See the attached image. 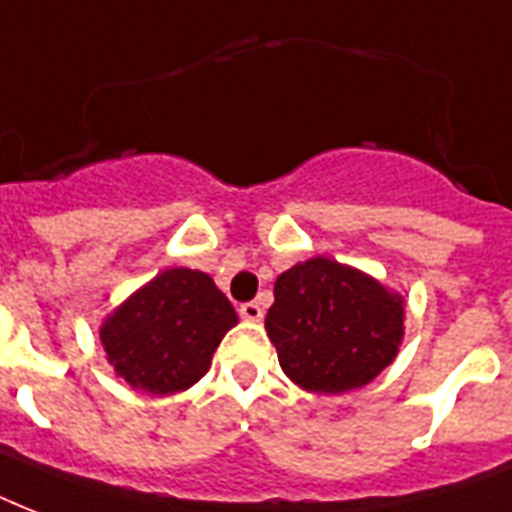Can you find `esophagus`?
Segmentation results:
<instances>
[{"label": "esophagus", "mask_w": 512, "mask_h": 512, "mask_svg": "<svg viewBox=\"0 0 512 512\" xmlns=\"http://www.w3.org/2000/svg\"><path fill=\"white\" fill-rule=\"evenodd\" d=\"M240 315H243V320L259 323L264 318V310H261L259 301H245V304H240Z\"/></svg>", "instance_id": "34e87169"}]
</instances>
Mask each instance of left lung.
<instances>
[{
    "mask_svg": "<svg viewBox=\"0 0 512 512\" xmlns=\"http://www.w3.org/2000/svg\"><path fill=\"white\" fill-rule=\"evenodd\" d=\"M403 296L334 259L299 261L275 280L267 336L301 390H358L390 366L403 342Z\"/></svg>",
    "mask_w": 512,
    "mask_h": 512,
    "instance_id": "left-lung-1",
    "label": "left lung"
}]
</instances>
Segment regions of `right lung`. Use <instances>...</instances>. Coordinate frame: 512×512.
Segmentation results:
<instances>
[{
  "label": "right lung",
  "mask_w": 512,
  "mask_h": 512,
  "mask_svg": "<svg viewBox=\"0 0 512 512\" xmlns=\"http://www.w3.org/2000/svg\"><path fill=\"white\" fill-rule=\"evenodd\" d=\"M237 312L200 269L173 267L149 280L101 323L106 358L133 390L173 395L211 368Z\"/></svg>",
  "instance_id": "1"
}]
</instances>
